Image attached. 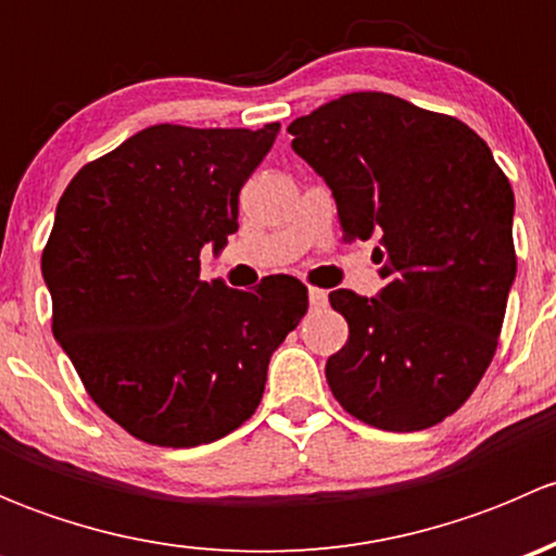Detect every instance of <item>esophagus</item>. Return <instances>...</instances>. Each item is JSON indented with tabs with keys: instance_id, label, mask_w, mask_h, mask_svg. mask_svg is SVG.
Returning a JSON list of instances; mask_svg holds the SVG:
<instances>
[{
	"instance_id": "1",
	"label": "esophagus",
	"mask_w": 556,
	"mask_h": 556,
	"mask_svg": "<svg viewBox=\"0 0 556 556\" xmlns=\"http://www.w3.org/2000/svg\"><path fill=\"white\" fill-rule=\"evenodd\" d=\"M309 304L312 309H323L328 304V293L323 288H309Z\"/></svg>"
}]
</instances>
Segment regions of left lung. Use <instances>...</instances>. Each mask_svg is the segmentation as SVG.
Instances as JSON below:
<instances>
[{
	"mask_svg": "<svg viewBox=\"0 0 556 556\" xmlns=\"http://www.w3.org/2000/svg\"><path fill=\"white\" fill-rule=\"evenodd\" d=\"M288 131L333 190L346 242H382L379 299L328 295L350 325L325 366L330 392L379 430L444 422L501 339L517 277L511 182L473 128L392 93H344Z\"/></svg>",
	"mask_w": 556,
	"mask_h": 556,
	"instance_id": "left-lung-1",
	"label": "left lung"
}]
</instances>
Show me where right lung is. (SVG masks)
<instances>
[{"instance_id":"right-lung-1","label":"right lung","mask_w":556,"mask_h":556,"mask_svg":"<svg viewBox=\"0 0 556 556\" xmlns=\"http://www.w3.org/2000/svg\"><path fill=\"white\" fill-rule=\"evenodd\" d=\"M277 131L159 123L61 195L42 250L53 336L91 401L144 444L188 450L244 425L309 309L295 277L250 293L199 277L201 247L239 228V190Z\"/></svg>"}]
</instances>
